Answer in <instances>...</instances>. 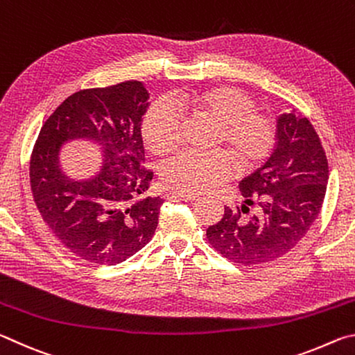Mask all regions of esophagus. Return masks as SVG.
<instances>
[{
    "label": "esophagus",
    "mask_w": 355,
    "mask_h": 355,
    "mask_svg": "<svg viewBox=\"0 0 355 355\" xmlns=\"http://www.w3.org/2000/svg\"><path fill=\"white\" fill-rule=\"evenodd\" d=\"M171 197L172 199H180V200H197L199 199V194H186V192L172 191Z\"/></svg>",
    "instance_id": "34e87169"
}]
</instances>
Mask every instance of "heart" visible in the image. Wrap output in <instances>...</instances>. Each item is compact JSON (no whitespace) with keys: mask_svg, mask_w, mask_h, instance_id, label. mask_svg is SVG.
I'll list each match as a JSON object with an SVG mask.
<instances>
[{"mask_svg":"<svg viewBox=\"0 0 355 355\" xmlns=\"http://www.w3.org/2000/svg\"><path fill=\"white\" fill-rule=\"evenodd\" d=\"M177 105L216 123L214 144L227 148L238 169H255L272 153L277 139L275 125L268 116L255 112V101L248 94L219 86L183 94ZM142 136L155 155L175 152L182 142V120L175 107L164 100L156 101L142 120ZM230 155L224 150H186L163 167L161 180L167 188L186 194L211 191L232 175Z\"/></svg>","mask_w":355,"mask_h":355,"instance_id":"heart-1","label":"heart"}]
</instances>
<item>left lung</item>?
Masks as SVG:
<instances>
[{
	"mask_svg": "<svg viewBox=\"0 0 355 355\" xmlns=\"http://www.w3.org/2000/svg\"><path fill=\"white\" fill-rule=\"evenodd\" d=\"M329 166L320 137L307 117L293 110L277 117V142L266 163L239 182L241 208H225L207 228L213 248L245 266L288 254L313 225L327 189ZM250 205L257 214L245 218Z\"/></svg>",
	"mask_w": 355,
	"mask_h": 355,
	"instance_id": "left-lung-1",
	"label": "left lung"
}]
</instances>
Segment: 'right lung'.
I'll return each mask as SVG.
<instances>
[{"label":"right lung","mask_w":355,"mask_h":355,"mask_svg":"<svg viewBox=\"0 0 355 355\" xmlns=\"http://www.w3.org/2000/svg\"><path fill=\"white\" fill-rule=\"evenodd\" d=\"M148 95L139 81L76 92L48 117L34 146L35 205L59 241L86 261L119 264L155 235L164 200L146 196L153 177L142 169ZM75 140L102 153L99 169L86 179L70 178L60 164L63 146Z\"/></svg>","instance_id":"add662e5"}]
</instances>
